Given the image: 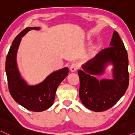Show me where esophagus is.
Returning a JSON list of instances; mask_svg holds the SVG:
<instances>
[{
  "mask_svg": "<svg viewBox=\"0 0 135 135\" xmlns=\"http://www.w3.org/2000/svg\"><path fill=\"white\" fill-rule=\"evenodd\" d=\"M70 71H72V72H74V71H76L77 70V69H78V65L76 63H73L70 66Z\"/></svg>",
  "mask_w": 135,
  "mask_h": 135,
  "instance_id": "1",
  "label": "esophagus"
}]
</instances>
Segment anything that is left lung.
Returning a JSON list of instances; mask_svg holds the SVG:
<instances>
[{
	"label": "left lung",
	"instance_id": "8db88e82",
	"mask_svg": "<svg viewBox=\"0 0 135 135\" xmlns=\"http://www.w3.org/2000/svg\"><path fill=\"white\" fill-rule=\"evenodd\" d=\"M110 47L103 49L78 70L79 97L86 108L97 112L112 108L127 91L129 84L128 57L124 44L117 32H113ZM109 63L114 65L113 79L98 80Z\"/></svg>",
	"mask_w": 135,
	"mask_h": 135
}]
</instances>
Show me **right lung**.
Here are the masks:
<instances>
[{
    "label": "right lung",
    "instance_id": "1",
    "mask_svg": "<svg viewBox=\"0 0 135 135\" xmlns=\"http://www.w3.org/2000/svg\"><path fill=\"white\" fill-rule=\"evenodd\" d=\"M39 27H27L13 40L6 62V71L10 93L13 100L27 110L40 112L47 110L53 105L60 83L69 74V68L50 73L42 82L28 85L22 78L17 64V53L22 37L32 30Z\"/></svg>",
    "mask_w": 135,
    "mask_h": 135
}]
</instances>
